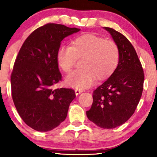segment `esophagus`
<instances>
[{"label": "esophagus", "mask_w": 157, "mask_h": 157, "mask_svg": "<svg viewBox=\"0 0 157 157\" xmlns=\"http://www.w3.org/2000/svg\"><path fill=\"white\" fill-rule=\"evenodd\" d=\"M82 92V90H75V94H76V95H78V94H80Z\"/></svg>", "instance_id": "1"}]
</instances>
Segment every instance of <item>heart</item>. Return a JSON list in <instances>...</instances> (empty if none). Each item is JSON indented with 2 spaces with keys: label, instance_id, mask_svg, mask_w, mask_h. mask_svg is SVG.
<instances>
[{
  "label": "heart",
  "instance_id": "1",
  "mask_svg": "<svg viewBox=\"0 0 157 157\" xmlns=\"http://www.w3.org/2000/svg\"><path fill=\"white\" fill-rule=\"evenodd\" d=\"M57 62L66 73L72 70L77 59H82V70L66 78V83L76 89L90 87L95 81L107 78L117 68L119 62L118 47L112 40H105L94 34L76 37L70 46H60L57 52Z\"/></svg>",
  "mask_w": 157,
  "mask_h": 157
}]
</instances>
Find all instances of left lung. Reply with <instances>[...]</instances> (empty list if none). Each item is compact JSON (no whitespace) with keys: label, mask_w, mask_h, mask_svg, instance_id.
I'll return each instance as SVG.
<instances>
[{"label":"left lung","mask_w":157,"mask_h":157,"mask_svg":"<svg viewBox=\"0 0 157 157\" xmlns=\"http://www.w3.org/2000/svg\"><path fill=\"white\" fill-rule=\"evenodd\" d=\"M105 29L118 47L119 62L110 77L93 92V103L87 117L103 129H114L130 118L143 91L144 74L133 45L122 33Z\"/></svg>","instance_id":"8db88e82"}]
</instances>
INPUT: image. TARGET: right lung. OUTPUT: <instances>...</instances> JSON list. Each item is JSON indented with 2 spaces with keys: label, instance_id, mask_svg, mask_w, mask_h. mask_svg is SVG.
<instances>
[{
  "label": "right lung",
  "instance_id": "add662e5",
  "mask_svg": "<svg viewBox=\"0 0 157 157\" xmlns=\"http://www.w3.org/2000/svg\"><path fill=\"white\" fill-rule=\"evenodd\" d=\"M79 31L48 23L32 32L18 52L11 74L12 97L20 117L35 130H52L67 117L75 94L71 88H52L62 78L56 55L60 42Z\"/></svg>",
  "mask_w": 157,
  "mask_h": 157
}]
</instances>
